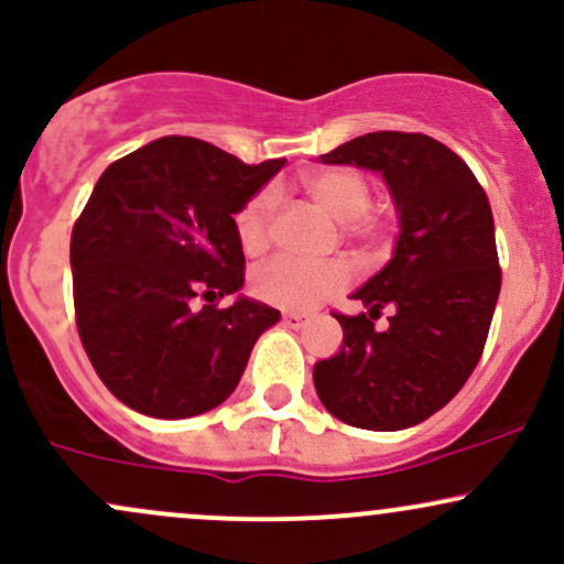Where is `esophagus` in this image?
<instances>
[{
	"instance_id": "esophagus-1",
	"label": "esophagus",
	"mask_w": 564,
	"mask_h": 564,
	"mask_svg": "<svg viewBox=\"0 0 564 564\" xmlns=\"http://www.w3.org/2000/svg\"><path fill=\"white\" fill-rule=\"evenodd\" d=\"M307 318H311L307 313H283V324L292 326V329H300V326H305Z\"/></svg>"
}]
</instances>
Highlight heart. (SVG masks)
<instances>
[{"label": "heart", "instance_id": "obj_1", "mask_svg": "<svg viewBox=\"0 0 564 564\" xmlns=\"http://www.w3.org/2000/svg\"><path fill=\"white\" fill-rule=\"evenodd\" d=\"M307 195L324 208L326 214L343 221V230L350 240L361 243L369 251H382L391 235V216L377 212L372 203V178L350 165L315 171L305 178ZM278 192L275 187L259 189L249 197L238 216V240L243 251L259 253L268 249L275 219ZM350 283V268L343 259L326 262H305L294 257H275L253 272L251 289L268 305L283 311H311L326 296L343 292Z\"/></svg>", "mask_w": 564, "mask_h": 564}]
</instances>
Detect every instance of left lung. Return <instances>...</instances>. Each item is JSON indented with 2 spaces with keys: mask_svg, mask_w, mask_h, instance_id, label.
Listing matches in <instances>:
<instances>
[{
  "mask_svg": "<svg viewBox=\"0 0 564 564\" xmlns=\"http://www.w3.org/2000/svg\"><path fill=\"white\" fill-rule=\"evenodd\" d=\"M380 171L399 208L393 259L334 313L343 348L313 369L321 404L343 423L401 431L442 410L479 364L500 294L492 208L474 171L425 133L377 131L321 154ZM391 306L386 330H375Z\"/></svg>",
  "mask_w": 564,
  "mask_h": 564,
  "instance_id": "1",
  "label": "left lung"
}]
</instances>
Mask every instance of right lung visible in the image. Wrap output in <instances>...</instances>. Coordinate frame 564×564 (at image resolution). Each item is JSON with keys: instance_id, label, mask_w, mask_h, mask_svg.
Instances as JSON below:
<instances>
[{"instance_id": "right-lung-1", "label": "right lung", "mask_w": 564, "mask_h": 564, "mask_svg": "<svg viewBox=\"0 0 564 564\" xmlns=\"http://www.w3.org/2000/svg\"><path fill=\"white\" fill-rule=\"evenodd\" d=\"M283 160L246 165L208 141L163 135L115 160L72 230L74 318L93 369L131 410L178 420L219 406L281 313L238 296L232 216Z\"/></svg>"}]
</instances>
